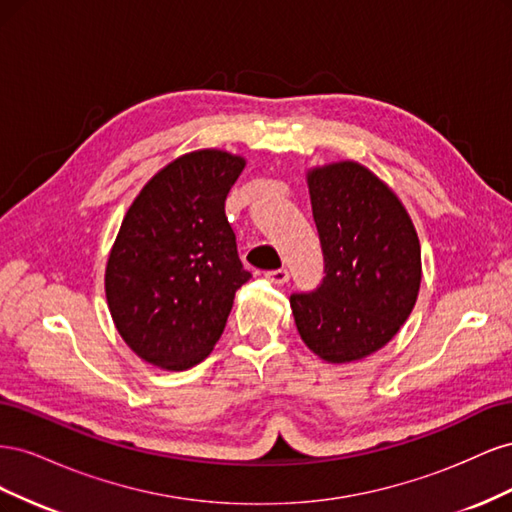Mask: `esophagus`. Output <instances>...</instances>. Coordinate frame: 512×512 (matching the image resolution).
<instances>
[{
    "label": "esophagus",
    "mask_w": 512,
    "mask_h": 512,
    "mask_svg": "<svg viewBox=\"0 0 512 512\" xmlns=\"http://www.w3.org/2000/svg\"><path fill=\"white\" fill-rule=\"evenodd\" d=\"M265 277H267L269 282H273L277 286H284L290 280V273H288V269H275V271H267Z\"/></svg>",
    "instance_id": "esophagus-1"
}]
</instances>
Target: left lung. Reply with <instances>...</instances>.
I'll use <instances>...</instances> for the list:
<instances>
[{"mask_svg":"<svg viewBox=\"0 0 512 512\" xmlns=\"http://www.w3.org/2000/svg\"><path fill=\"white\" fill-rule=\"evenodd\" d=\"M324 277L290 294L307 348L329 363L365 359L397 335L421 288V245L408 211L369 168L335 162L307 173Z\"/></svg>","mask_w":512,"mask_h":512,"instance_id":"1","label":"left lung"}]
</instances>
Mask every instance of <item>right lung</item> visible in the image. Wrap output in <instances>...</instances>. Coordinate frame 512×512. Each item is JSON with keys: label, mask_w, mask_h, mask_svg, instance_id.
Instances as JSON below:
<instances>
[{"label": "right lung", "mask_w": 512, "mask_h": 512, "mask_svg": "<svg viewBox=\"0 0 512 512\" xmlns=\"http://www.w3.org/2000/svg\"><path fill=\"white\" fill-rule=\"evenodd\" d=\"M243 166L220 149L185 153L149 179L121 222L106 301L123 342L151 365L183 371L203 361L252 277L224 211Z\"/></svg>", "instance_id": "obj_1"}]
</instances>
